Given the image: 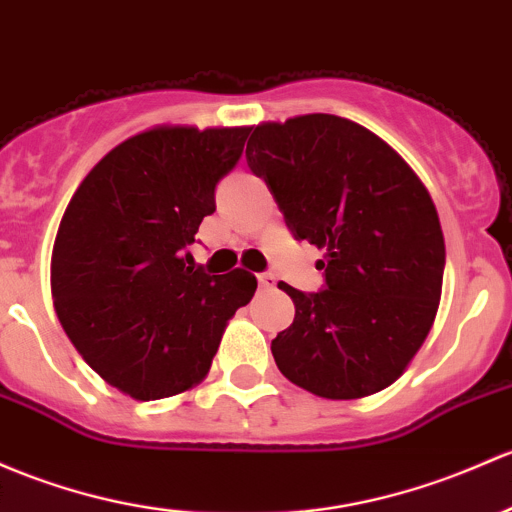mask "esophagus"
<instances>
[{"label":"esophagus","instance_id":"obj_1","mask_svg":"<svg viewBox=\"0 0 512 512\" xmlns=\"http://www.w3.org/2000/svg\"><path fill=\"white\" fill-rule=\"evenodd\" d=\"M257 282H260L262 289H272L274 287V274L272 272H260V274H257Z\"/></svg>","mask_w":512,"mask_h":512}]
</instances>
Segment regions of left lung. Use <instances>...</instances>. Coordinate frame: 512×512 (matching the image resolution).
<instances>
[{
	"instance_id": "1",
	"label": "left lung",
	"mask_w": 512,
	"mask_h": 512,
	"mask_svg": "<svg viewBox=\"0 0 512 512\" xmlns=\"http://www.w3.org/2000/svg\"><path fill=\"white\" fill-rule=\"evenodd\" d=\"M245 157L294 240L326 252L321 292L279 282L297 314L272 341L277 368L326 400L385 390L439 309L446 252L427 188L378 134L321 112L252 127Z\"/></svg>"
}]
</instances>
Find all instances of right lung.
<instances>
[{"label": "right lung", "instance_id": "1", "mask_svg": "<svg viewBox=\"0 0 512 512\" xmlns=\"http://www.w3.org/2000/svg\"><path fill=\"white\" fill-rule=\"evenodd\" d=\"M247 127H154L117 144L73 193L51 257L58 321L85 363L134 400L208 375L255 274H208L183 252L215 211ZM188 260V252H187Z\"/></svg>", "mask_w": 512, "mask_h": 512}]
</instances>
